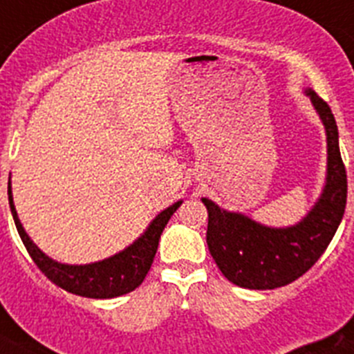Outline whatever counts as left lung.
<instances>
[{
	"instance_id": "8db88e82",
	"label": "left lung",
	"mask_w": 354,
	"mask_h": 354,
	"mask_svg": "<svg viewBox=\"0 0 354 354\" xmlns=\"http://www.w3.org/2000/svg\"><path fill=\"white\" fill-rule=\"evenodd\" d=\"M308 95L326 127L328 177L323 195L301 223L270 228L202 198L209 212V252L225 278L245 289H277L298 280L323 255L342 221L348 175L337 122L326 101L312 90Z\"/></svg>"
}]
</instances>
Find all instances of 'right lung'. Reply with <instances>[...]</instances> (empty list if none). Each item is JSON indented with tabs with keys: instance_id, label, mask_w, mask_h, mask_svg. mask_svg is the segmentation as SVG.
Returning <instances> with one entry per match:
<instances>
[{
	"instance_id": "obj_1",
	"label": "right lung",
	"mask_w": 354,
	"mask_h": 354,
	"mask_svg": "<svg viewBox=\"0 0 354 354\" xmlns=\"http://www.w3.org/2000/svg\"><path fill=\"white\" fill-rule=\"evenodd\" d=\"M8 202H10L12 216H14L19 236L23 239L24 246H26L28 253H30V257L37 264V268L53 283L68 290V292L84 296V298L101 299L117 298V296H122V294L131 292V290L136 289L145 280L150 266H152V261L156 257V252H158L159 237H161L162 228L167 227L171 214L183 204V202H177V204L165 209L161 214L156 216V220L150 223L147 232L134 245H131L129 248H126L118 255H113V257L106 259V261L95 262V264L67 266L55 262L48 255H44L33 245V241L28 237V234L24 232L23 225H21L17 218V212H15L10 186H8Z\"/></svg>"
}]
</instances>
